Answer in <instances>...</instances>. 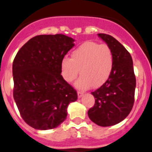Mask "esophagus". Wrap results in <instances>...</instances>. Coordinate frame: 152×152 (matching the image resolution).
Wrapping results in <instances>:
<instances>
[{
	"instance_id": "obj_1",
	"label": "esophagus",
	"mask_w": 152,
	"mask_h": 152,
	"mask_svg": "<svg viewBox=\"0 0 152 152\" xmlns=\"http://www.w3.org/2000/svg\"><path fill=\"white\" fill-rule=\"evenodd\" d=\"M83 94H84V92L80 91H77V96H78V98H81V97H82Z\"/></svg>"
}]
</instances>
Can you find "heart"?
I'll return each mask as SVG.
<instances>
[{
    "label": "heart",
    "instance_id": "obj_1",
    "mask_svg": "<svg viewBox=\"0 0 152 152\" xmlns=\"http://www.w3.org/2000/svg\"><path fill=\"white\" fill-rule=\"evenodd\" d=\"M113 67V52L110 47L93 41L83 43L73 50L71 58L65 57L61 64L62 76L67 82H72L80 70L81 76L75 84L80 89L103 85L111 75Z\"/></svg>",
    "mask_w": 152,
    "mask_h": 152
}]
</instances>
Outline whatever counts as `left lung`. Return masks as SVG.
<instances>
[{
    "label": "left lung",
    "instance_id": "1",
    "mask_svg": "<svg viewBox=\"0 0 152 152\" xmlns=\"http://www.w3.org/2000/svg\"><path fill=\"white\" fill-rule=\"evenodd\" d=\"M113 52L111 75L99 88L92 91L94 105L88 111L89 118L99 126L115 125L132 111L134 102L136 78L130 53L112 36L98 34Z\"/></svg>",
    "mask_w": 152,
    "mask_h": 152
}]
</instances>
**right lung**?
I'll return each mask as SVG.
<instances>
[{
  "label": "right lung",
  "mask_w": 152,
  "mask_h": 152,
  "mask_svg": "<svg viewBox=\"0 0 152 152\" xmlns=\"http://www.w3.org/2000/svg\"><path fill=\"white\" fill-rule=\"evenodd\" d=\"M64 34H42L30 39L13 61V96L29 126L48 130L61 124L67 107L77 99V91L63 78L61 64L74 47Z\"/></svg>",
  "instance_id": "right-lung-1"
}]
</instances>
